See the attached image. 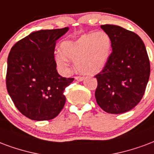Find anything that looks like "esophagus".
<instances>
[{"label":"esophagus","mask_w":154,"mask_h":154,"mask_svg":"<svg viewBox=\"0 0 154 154\" xmlns=\"http://www.w3.org/2000/svg\"><path fill=\"white\" fill-rule=\"evenodd\" d=\"M75 79L77 81H79V82H82V81L84 80V77H80V76H77V77H75Z\"/></svg>","instance_id":"1"}]
</instances>
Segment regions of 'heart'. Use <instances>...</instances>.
Segmentation results:
<instances>
[{"mask_svg": "<svg viewBox=\"0 0 154 154\" xmlns=\"http://www.w3.org/2000/svg\"><path fill=\"white\" fill-rule=\"evenodd\" d=\"M62 51L55 54L59 67L68 69L69 60H72L76 61L78 71L94 74L101 71L108 62L111 51V40L103 32L84 34L76 41L63 42Z\"/></svg>", "mask_w": 154, "mask_h": 154, "instance_id": "obj_1", "label": "heart"}]
</instances>
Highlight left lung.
Returning a JSON list of instances; mask_svg holds the SVG:
<instances>
[{
	"label": "left lung",
	"instance_id": "1",
	"mask_svg": "<svg viewBox=\"0 0 154 154\" xmlns=\"http://www.w3.org/2000/svg\"><path fill=\"white\" fill-rule=\"evenodd\" d=\"M112 51L97 79L95 99L103 111L120 114L140 103L150 75L149 59L137 34L116 25H101Z\"/></svg>",
	"mask_w": 154,
	"mask_h": 154
}]
</instances>
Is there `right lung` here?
I'll use <instances>...</instances> for the list:
<instances>
[{
	"mask_svg": "<svg viewBox=\"0 0 154 154\" xmlns=\"http://www.w3.org/2000/svg\"><path fill=\"white\" fill-rule=\"evenodd\" d=\"M68 30L33 32L10 50L6 88L18 110L29 119H53L65 104L63 91L74 78L58 73L54 53L56 41Z\"/></svg>",
	"mask_w": 154,
	"mask_h": 154,
	"instance_id": "obj_1",
	"label": "right lung"
}]
</instances>
